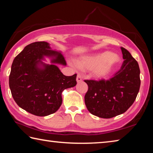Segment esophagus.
Masks as SVG:
<instances>
[{
	"mask_svg": "<svg viewBox=\"0 0 153 153\" xmlns=\"http://www.w3.org/2000/svg\"><path fill=\"white\" fill-rule=\"evenodd\" d=\"M76 81H77V83H79V82H81L82 81V78L81 76H79V75H77V78H76Z\"/></svg>",
	"mask_w": 153,
	"mask_h": 153,
	"instance_id": "34e87169",
	"label": "esophagus"
}]
</instances>
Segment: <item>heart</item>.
I'll return each mask as SVG.
<instances>
[{
    "label": "heart",
    "instance_id": "obj_1",
    "mask_svg": "<svg viewBox=\"0 0 153 153\" xmlns=\"http://www.w3.org/2000/svg\"><path fill=\"white\" fill-rule=\"evenodd\" d=\"M120 63V55L105 51L80 56L76 63L70 62V65L73 67H79L82 70L92 71L95 79H105L111 76Z\"/></svg>",
    "mask_w": 153,
    "mask_h": 153
}]
</instances>
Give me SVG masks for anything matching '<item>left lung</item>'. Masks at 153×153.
<instances>
[{"instance_id":"obj_1","label":"left lung","mask_w":153,"mask_h":153,"mask_svg":"<svg viewBox=\"0 0 153 153\" xmlns=\"http://www.w3.org/2000/svg\"><path fill=\"white\" fill-rule=\"evenodd\" d=\"M124 61L121 69L109 80H85L88 90L84 97L90 113L108 119L121 115L136 100L140 86L138 62L129 52L121 47Z\"/></svg>"}]
</instances>
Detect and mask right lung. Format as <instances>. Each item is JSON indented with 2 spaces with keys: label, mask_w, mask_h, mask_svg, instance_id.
I'll use <instances>...</instances> for the list:
<instances>
[{
  "label": "right lung",
  "mask_w": 153,
  "mask_h": 153,
  "mask_svg": "<svg viewBox=\"0 0 153 153\" xmlns=\"http://www.w3.org/2000/svg\"><path fill=\"white\" fill-rule=\"evenodd\" d=\"M46 58L50 59V64L44 62ZM56 65L67 64L61 52L53 50L46 42L28 45L14 59L9 88L19 107L40 117L59 109L62 92L76 86L77 74L65 76Z\"/></svg>",
  "instance_id": "right-lung-1"
}]
</instances>
